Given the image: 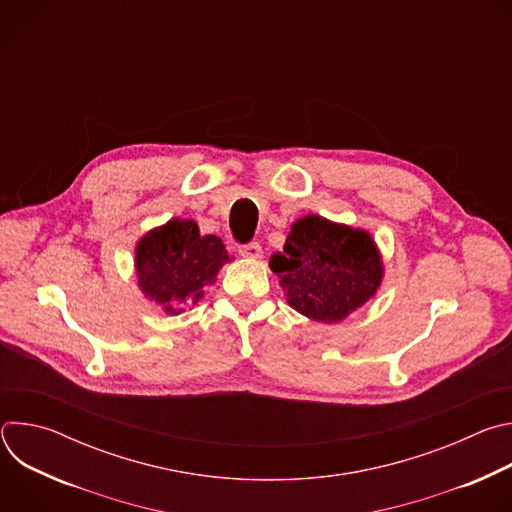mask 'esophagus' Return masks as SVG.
Wrapping results in <instances>:
<instances>
[{
	"label": "esophagus",
	"instance_id": "34e87169",
	"mask_svg": "<svg viewBox=\"0 0 512 512\" xmlns=\"http://www.w3.org/2000/svg\"><path fill=\"white\" fill-rule=\"evenodd\" d=\"M239 255L245 257V259H261L263 249H261V245L257 241H251V243L239 245Z\"/></svg>",
	"mask_w": 512,
	"mask_h": 512
}]
</instances>
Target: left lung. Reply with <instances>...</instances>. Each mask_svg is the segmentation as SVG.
Masks as SVG:
<instances>
[{"label": "left lung", "mask_w": 512, "mask_h": 512, "mask_svg": "<svg viewBox=\"0 0 512 512\" xmlns=\"http://www.w3.org/2000/svg\"><path fill=\"white\" fill-rule=\"evenodd\" d=\"M287 304L310 320L336 324L367 304L383 281L373 237L318 214L291 225L283 253L269 259Z\"/></svg>", "instance_id": "8db88e82"}]
</instances>
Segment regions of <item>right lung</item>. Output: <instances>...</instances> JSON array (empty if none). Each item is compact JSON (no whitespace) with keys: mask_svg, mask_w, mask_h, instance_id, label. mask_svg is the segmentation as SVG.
Here are the masks:
<instances>
[{"mask_svg":"<svg viewBox=\"0 0 512 512\" xmlns=\"http://www.w3.org/2000/svg\"><path fill=\"white\" fill-rule=\"evenodd\" d=\"M231 257L216 235H200L190 218H172L145 233L135 247V271L143 296L176 316L204 298Z\"/></svg>","mask_w":512,"mask_h":512,"instance_id":"1","label":"right lung"}]
</instances>
